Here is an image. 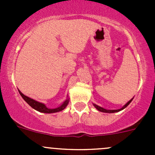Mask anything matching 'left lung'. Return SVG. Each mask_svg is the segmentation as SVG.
<instances>
[{"label":"left lung","instance_id":"left-lung-1","mask_svg":"<svg viewBox=\"0 0 155 155\" xmlns=\"http://www.w3.org/2000/svg\"><path fill=\"white\" fill-rule=\"evenodd\" d=\"M133 101V98H132V99L130 100V101H128V102L127 103V104H125V105H124V107H123L122 108H121V109H114V110H108V109H104V108H102V107H99V106L96 105V104H94V107L96 108V109H97V110L101 111V112H107V113H113V112H119V111H121V110H122V109H124V108H126L127 107L128 105H129L130 104V102H131V101Z\"/></svg>","mask_w":155,"mask_h":155}]
</instances>
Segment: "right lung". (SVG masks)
Wrapping results in <instances>:
<instances>
[{"label":"right lung","mask_w":155,"mask_h":155,"mask_svg":"<svg viewBox=\"0 0 155 155\" xmlns=\"http://www.w3.org/2000/svg\"><path fill=\"white\" fill-rule=\"evenodd\" d=\"M18 91H19L20 95H21V96L22 97L23 99L28 103V104H29V106H31V107L34 108L36 110L39 111V112H44V113H54V112H60V111H62L63 109H65V107H67V105H68L69 103V100H67V101H65L64 102V104H62L61 106H60L59 107L56 108V109H48V108L46 107L45 104H41V103L40 102H37V101L31 99V98L25 96V95L23 94L19 90H18Z\"/></svg>","instance_id":"obj_1"}]
</instances>
